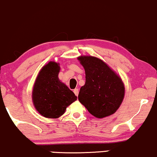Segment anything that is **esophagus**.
<instances>
[{
  "label": "esophagus",
  "mask_w": 157,
  "mask_h": 157,
  "mask_svg": "<svg viewBox=\"0 0 157 157\" xmlns=\"http://www.w3.org/2000/svg\"><path fill=\"white\" fill-rule=\"evenodd\" d=\"M73 92H74V93H75V96H78V88H75V89H74Z\"/></svg>",
  "instance_id": "obj_1"
}]
</instances>
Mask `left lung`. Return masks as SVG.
Instances as JSON below:
<instances>
[{
    "label": "left lung",
    "instance_id": "obj_1",
    "mask_svg": "<svg viewBox=\"0 0 157 157\" xmlns=\"http://www.w3.org/2000/svg\"><path fill=\"white\" fill-rule=\"evenodd\" d=\"M85 70V84L78 93V100L96 118L112 115L119 109L124 96L120 77L106 63L93 56H79Z\"/></svg>",
    "mask_w": 157,
    "mask_h": 157
}]
</instances>
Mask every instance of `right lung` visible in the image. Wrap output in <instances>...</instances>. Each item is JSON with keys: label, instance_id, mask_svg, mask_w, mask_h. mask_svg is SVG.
<instances>
[{"label": "right lung", "instance_id": "add662e5", "mask_svg": "<svg viewBox=\"0 0 157 157\" xmlns=\"http://www.w3.org/2000/svg\"><path fill=\"white\" fill-rule=\"evenodd\" d=\"M60 65L50 61L40 70L33 90V102L40 115L56 119L77 99L74 93L59 78Z\"/></svg>", "mask_w": 157, "mask_h": 157}]
</instances>
